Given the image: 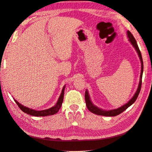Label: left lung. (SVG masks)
<instances>
[{"instance_id": "obj_1", "label": "left lung", "mask_w": 152, "mask_h": 152, "mask_svg": "<svg viewBox=\"0 0 152 152\" xmlns=\"http://www.w3.org/2000/svg\"><path fill=\"white\" fill-rule=\"evenodd\" d=\"M128 37L129 38V40L130 41L132 45L134 46V47L136 48V51L137 53H138L139 57L140 58V60H141V63H142V70H141V75H140V83L138 88H137V90L136 91V94H135L134 96H133L130 100H129L128 103L124 105L123 106L119 107L118 109H115V110H109V111H105V110H101L98 107H96L95 106H94L92 103L91 102V101L90 100V97H89V94H88V92L87 90H86L85 92V101H86V106L88 107V109L89 110V111L91 112L94 113V114H97V115H104V116H115V115H119L121 113H122L124 110H126L129 106H130L132 104H134L135 102V101L136 100V99L137 98V96H138L140 92V90H141V86H142V74H143V60H142V54H141V52H140L138 46L137 45L136 40L135 39L134 36L132 35V33L128 31Z\"/></svg>"}]
</instances>
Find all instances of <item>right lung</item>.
<instances>
[{
    "label": "right lung",
    "mask_w": 152,
    "mask_h": 152,
    "mask_svg": "<svg viewBox=\"0 0 152 152\" xmlns=\"http://www.w3.org/2000/svg\"><path fill=\"white\" fill-rule=\"evenodd\" d=\"M64 88L65 87L64 86V88H63V89L62 90L61 94H60V96L58 99V100L57 102L56 106L54 107H52L48 110L37 111V110H32L30 108H28V107L23 106V105H21L20 103L18 102L16 100H15V101L16 103V104L18 105V106L20 107V109L22 110V111L24 112V113H26L27 114H30L31 115H33V116H47V115H53V114H56V113L58 112V110L60 109V107H61V106L63 102V99H64Z\"/></svg>",
    "instance_id": "add662e5"
}]
</instances>
